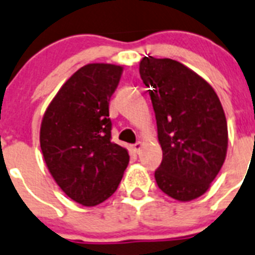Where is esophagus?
Here are the masks:
<instances>
[{"mask_svg":"<svg viewBox=\"0 0 255 255\" xmlns=\"http://www.w3.org/2000/svg\"><path fill=\"white\" fill-rule=\"evenodd\" d=\"M130 149L133 150L134 152L140 151V149H141V142H140V141H137L136 143H133V145H130Z\"/></svg>","mask_w":255,"mask_h":255,"instance_id":"esophagus-1","label":"esophagus"}]
</instances>
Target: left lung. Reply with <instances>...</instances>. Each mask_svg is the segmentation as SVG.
Instances as JSON below:
<instances>
[{
    "mask_svg": "<svg viewBox=\"0 0 255 255\" xmlns=\"http://www.w3.org/2000/svg\"><path fill=\"white\" fill-rule=\"evenodd\" d=\"M140 75L150 87L163 160L155 180L181 201L204 194L223 165L229 143L221 101L209 83L172 59L145 56Z\"/></svg>",
    "mask_w": 255,
    "mask_h": 255,
    "instance_id": "left-lung-1",
    "label": "left lung"
}]
</instances>
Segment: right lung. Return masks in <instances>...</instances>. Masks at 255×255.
<instances>
[{"label":"right lung","mask_w":255,"mask_h":255,"mask_svg":"<svg viewBox=\"0 0 255 255\" xmlns=\"http://www.w3.org/2000/svg\"><path fill=\"white\" fill-rule=\"evenodd\" d=\"M122 66L88 64L64 83L43 115L41 150L50 173L70 199L94 207L110 198L129 163L112 141L109 101Z\"/></svg>","instance_id":"1"}]
</instances>
